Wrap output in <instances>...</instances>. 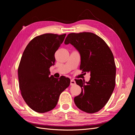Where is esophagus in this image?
<instances>
[{
  "label": "esophagus",
  "instance_id": "34e87169",
  "mask_svg": "<svg viewBox=\"0 0 135 135\" xmlns=\"http://www.w3.org/2000/svg\"><path fill=\"white\" fill-rule=\"evenodd\" d=\"M75 84H76V83H75V80H70V85H71V86L74 85H75Z\"/></svg>",
  "mask_w": 135,
  "mask_h": 135
}]
</instances>
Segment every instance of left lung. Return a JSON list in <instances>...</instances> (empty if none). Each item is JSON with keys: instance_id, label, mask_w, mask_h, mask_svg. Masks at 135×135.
Instances as JSON below:
<instances>
[{"instance_id": "obj_1", "label": "left lung", "mask_w": 135, "mask_h": 135, "mask_svg": "<svg viewBox=\"0 0 135 135\" xmlns=\"http://www.w3.org/2000/svg\"><path fill=\"white\" fill-rule=\"evenodd\" d=\"M65 44H71L79 52L80 69L91 76L85 83L75 80L81 92L74 97V103L85 112H97L108 102L115 85L116 66L111 50L101 38L91 32L69 33Z\"/></svg>"}]
</instances>
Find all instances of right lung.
<instances>
[{
	"instance_id": "right-lung-1",
	"label": "right lung",
	"mask_w": 135,
	"mask_h": 135,
	"mask_svg": "<svg viewBox=\"0 0 135 135\" xmlns=\"http://www.w3.org/2000/svg\"><path fill=\"white\" fill-rule=\"evenodd\" d=\"M66 34L46 33L34 38L23 51L18 68L19 88L27 104L34 111L43 113L53 109L59 96L70 84L65 76L55 78L50 67L55 62V53Z\"/></svg>"
}]
</instances>
